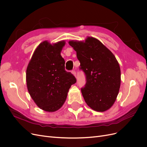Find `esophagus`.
<instances>
[{"label": "esophagus", "mask_w": 147, "mask_h": 147, "mask_svg": "<svg viewBox=\"0 0 147 147\" xmlns=\"http://www.w3.org/2000/svg\"><path fill=\"white\" fill-rule=\"evenodd\" d=\"M71 72H72L73 74L76 78V71H75V70H73Z\"/></svg>", "instance_id": "34e87169"}]
</instances>
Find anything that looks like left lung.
Instances as JSON below:
<instances>
[{"label": "left lung", "mask_w": 147, "mask_h": 147, "mask_svg": "<svg viewBox=\"0 0 147 147\" xmlns=\"http://www.w3.org/2000/svg\"><path fill=\"white\" fill-rule=\"evenodd\" d=\"M76 51L80 69L86 76L81 91L84 101L92 110L103 112L111 107L118 95L121 72L113 53L99 40L88 37L84 42L71 40Z\"/></svg>", "instance_id": "1"}]
</instances>
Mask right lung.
Listing matches in <instances>:
<instances>
[{"label":"right lung","instance_id":"right-lung-1","mask_svg":"<svg viewBox=\"0 0 147 147\" xmlns=\"http://www.w3.org/2000/svg\"><path fill=\"white\" fill-rule=\"evenodd\" d=\"M64 45V41L53 45L42 42L27 68L28 91L36 105L46 111L59 110L65 101L69 89L76 82L73 74L65 70V61L61 55Z\"/></svg>","mask_w":147,"mask_h":147}]
</instances>
